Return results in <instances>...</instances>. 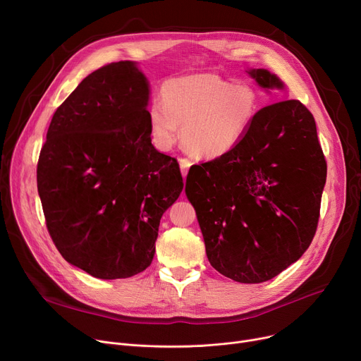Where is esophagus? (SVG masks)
<instances>
[{
  "label": "esophagus",
  "mask_w": 361,
  "mask_h": 361,
  "mask_svg": "<svg viewBox=\"0 0 361 361\" xmlns=\"http://www.w3.org/2000/svg\"><path fill=\"white\" fill-rule=\"evenodd\" d=\"M178 164H180V169H181L183 177H185L187 173H188V168H190V165H192V162L188 161V159H185V158H181V159L178 161Z\"/></svg>",
  "instance_id": "1"
}]
</instances>
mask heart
<instances>
[{"mask_svg":"<svg viewBox=\"0 0 361 361\" xmlns=\"http://www.w3.org/2000/svg\"><path fill=\"white\" fill-rule=\"evenodd\" d=\"M259 109L255 89L214 73H195L168 80L161 102L149 106V126L158 146L177 140L199 159H215L231 152L249 131Z\"/></svg>","mask_w":361,"mask_h":361,"instance_id":"1","label":"heart"}]
</instances>
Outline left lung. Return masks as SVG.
<instances>
[{"mask_svg": "<svg viewBox=\"0 0 361 361\" xmlns=\"http://www.w3.org/2000/svg\"><path fill=\"white\" fill-rule=\"evenodd\" d=\"M263 89L283 83L247 71ZM326 181L312 112L297 99L263 106L228 154L193 165L185 195L212 267L243 283L269 281L305 253L316 234Z\"/></svg>", "mask_w": 361, "mask_h": 361, "instance_id": "1", "label": "left lung"}]
</instances>
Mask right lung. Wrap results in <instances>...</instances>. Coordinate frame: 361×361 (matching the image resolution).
Instances as JSON below:
<instances>
[{"label":"right lung","mask_w":361,"mask_h":361,"mask_svg":"<svg viewBox=\"0 0 361 361\" xmlns=\"http://www.w3.org/2000/svg\"><path fill=\"white\" fill-rule=\"evenodd\" d=\"M149 83L133 61L90 73L56 108L36 180L61 256L101 279L143 272L159 221L184 187L150 139Z\"/></svg>","instance_id":"add662e5"}]
</instances>
